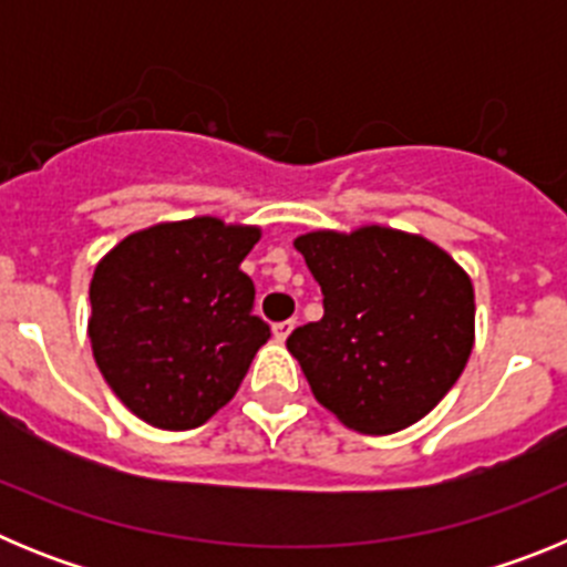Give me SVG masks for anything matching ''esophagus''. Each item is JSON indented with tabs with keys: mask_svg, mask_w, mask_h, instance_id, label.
I'll return each instance as SVG.
<instances>
[{
	"mask_svg": "<svg viewBox=\"0 0 567 567\" xmlns=\"http://www.w3.org/2000/svg\"><path fill=\"white\" fill-rule=\"evenodd\" d=\"M292 329H295V320H280V323H275V327H272L275 340H287Z\"/></svg>",
	"mask_w": 567,
	"mask_h": 567,
	"instance_id": "obj_1",
	"label": "esophagus"
}]
</instances>
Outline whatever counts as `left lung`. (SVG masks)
Wrapping results in <instances>:
<instances>
[{"label": "left lung", "instance_id": "left-lung-1", "mask_svg": "<svg viewBox=\"0 0 567 567\" xmlns=\"http://www.w3.org/2000/svg\"><path fill=\"white\" fill-rule=\"evenodd\" d=\"M323 292V318L287 349L312 394L360 434L417 423L463 374L474 346V287L420 235L363 227L295 240Z\"/></svg>", "mask_w": 567, "mask_h": 567}]
</instances>
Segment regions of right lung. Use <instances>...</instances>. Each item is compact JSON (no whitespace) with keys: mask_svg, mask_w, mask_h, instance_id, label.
Returning <instances> with one entry per match:
<instances>
[{"mask_svg":"<svg viewBox=\"0 0 567 567\" xmlns=\"http://www.w3.org/2000/svg\"><path fill=\"white\" fill-rule=\"evenodd\" d=\"M260 229L218 218L155 224L99 260L90 343L99 372L144 423L184 432L233 400L269 323L240 260Z\"/></svg>","mask_w":567,"mask_h":567,"instance_id":"1","label":"right lung"}]
</instances>
